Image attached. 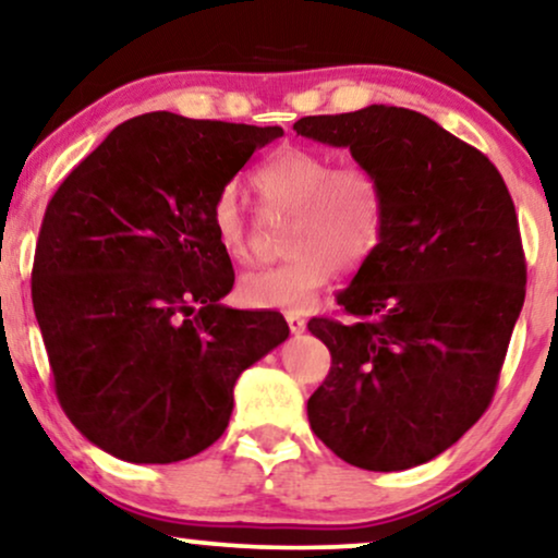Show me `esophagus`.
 I'll use <instances>...</instances> for the list:
<instances>
[{
    "instance_id": "esophagus-1",
    "label": "esophagus",
    "mask_w": 558,
    "mask_h": 558,
    "mask_svg": "<svg viewBox=\"0 0 558 558\" xmlns=\"http://www.w3.org/2000/svg\"><path fill=\"white\" fill-rule=\"evenodd\" d=\"M287 325H289V330L294 332V336H300V332H305L307 320L302 315H296V313H287Z\"/></svg>"
}]
</instances>
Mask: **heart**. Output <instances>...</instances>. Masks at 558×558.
<instances>
[{"mask_svg": "<svg viewBox=\"0 0 558 558\" xmlns=\"http://www.w3.org/2000/svg\"><path fill=\"white\" fill-rule=\"evenodd\" d=\"M251 182L269 213L289 215V258L245 274L238 284L245 305L292 313L313 307L336 269H359L379 248L385 197L366 166H332L320 150L284 146L258 163ZM209 222L220 248L233 262H248L251 226L233 184L215 197Z\"/></svg>", "mask_w": 558, "mask_h": 558, "instance_id": "b5f03b06", "label": "heart"}]
</instances>
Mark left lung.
I'll return each instance as SVG.
<instances>
[{
    "instance_id": "left-lung-1",
    "label": "left lung",
    "mask_w": 558,
    "mask_h": 558,
    "mask_svg": "<svg viewBox=\"0 0 558 558\" xmlns=\"http://www.w3.org/2000/svg\"><path fill=\"white\" fill-rule=\"evenodd\" d=\"M349 148L385 197L379 248L338 292L351 323L313 317L330 372L310 428L338 459L402 472L453 446L489 408L525 300L515 205L482 150L404 107L294 122Z\"/></svg>"
}]
</instances>
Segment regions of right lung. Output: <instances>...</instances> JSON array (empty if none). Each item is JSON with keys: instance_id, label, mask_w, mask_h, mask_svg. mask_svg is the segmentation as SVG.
<instances>
[{"instance_id": "1", "label": "right lung", "mask_w": 558, "mask_h": 558, "mask_svg": "<svg viewBox=\"0 0 558 558\" xmlns=\"http://www.w3.org/2000/svg\"><path fill=\"white\" fill-rule=\"evenodd\" d=\"M284 135L148 112L63 179L43 217L33 307L58 402L130 464H173L228 428L245 368L287 341L279 313L222 305L230 256L209 209L253 150Z\"/></svg>"}]
</instances>
